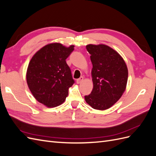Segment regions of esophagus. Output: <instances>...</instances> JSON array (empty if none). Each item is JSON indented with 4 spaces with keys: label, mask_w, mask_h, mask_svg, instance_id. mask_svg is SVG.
<instances>
[{
    "label": "esophagus",
    "mask_w": 156,
    "mask_h": 156,
    "mask_svg": "<svg viewBox=\"0 0 156 156\" xmlns=\"http://www.w3.org/2000/svg\"><path fill=\"white\" fill-rule=\"evenodd\" d=\"M83 79H84V77H80V78H79L77 80V84H79V83H81L83 81Z\"/></svg>",
    "instance_id": "obj_1"
}]
</instances>
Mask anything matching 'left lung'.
<instances>
[{
  "instance_id": "1",
  "label": "left lung",
  "mask_w": 156,
  "mask_h": 156,
  "mask_svg": "<svg viewBox=\"0 0 156 156\" xmlns=\"http://www.w3.org/2000/svg\"><path fill=\"white\" fill-rule=\"evenodd\" d=\"M86 48L91 55L93 89L84 99L94 109L106 110L119 101L124 92L128 70L123 58L110 47L89 44Z\"/></svg>"
}]
</instances>
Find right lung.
I'll return each instance as SVG.
<instances>
[{
	"instance_id": "add662e5",
	"label": "right lung",
	"mask_w": 156,
	"mask_h": 156,
	"mask_svg": "<svg viewBox=\"0 0 156 156\" xmlns=\"http://www.w3.org/2000/svg\"><path fill=\"white\" fill-rule=\"evenodd\" d=\"M73 48L60 43L48 44L36 52L28 66V87L36 100L46 107L63 103L75 82L66 62Z\"/></svg>"
}]
</instances>
